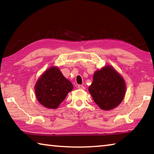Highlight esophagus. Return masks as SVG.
I'll return each instance as SVG.
<instances>
[{
	"label": "esophagus",
	"mask_w": 154,
	"mask_h": 154,
	"mask_svg": "<svg viewBox=\"0 0 154 154\" xmlns=\"http://www.w3.org/2000/svg\"><path fill=\"white\" fill-rule=\"evenodd\" d=\"M77 88H79V89H80V90H85V88L83 86V85H79L77 86Z\"/></svg>",
	"instance_id": "esophagus-1"
}]
</instances>
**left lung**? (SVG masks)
Masks as SVG:
<instances>
[{"instance_id": "8db88e82", "label": "left lung", "mask_w": 154, "mask_h": 154, "mask_svg": "<svg viewBox=\"0 0 154 154\" xmlns=\"http://www.w3.org/2000/svg\"><path fill=\"white\" fill-rule=\"evenodd\" d=\"M88 90L96 105L103 110L108 111L122 102L126 84L123 77L113 67L106 66L94 72Z\"/></svg>"}]
</instances>
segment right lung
<instances>
[{"label": "right lung", "mask_w": 154, "mask_h": 154, "mask_svg": "<svg viewBox=\"0 0 154 154\" xmlns=\"http://www.w3.org/2000/svg\"><path fill=\"white\" fill-rule=\"evenodd\" d=\"M38 102L48 109H57L68 93L73 89L71 82L64 77L58 67L52 66L43 72L35 85Z\"/></svg>", "instance_id": "right-lung-1"}]
</instances>
